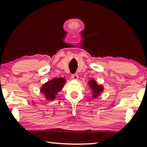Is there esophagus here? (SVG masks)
I'll return each instance as SVG.
<instances>
[{"instance_id":"34e87169","label":"esophagus","mask_w":147,"mask_h":147,"mask_svg":"<svg viewBox=\"0 0 147 147\" xmlns=\"http://www.w3.org/2000/svg\"><path fill=\"white\" fill-rule=\"evenodd\" d=\"M71 78H73L74 80H78L79 77H78L77 74H71Z\"/></svg>"}]
</instances>
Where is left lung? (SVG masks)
Returning <instances> with one entry per match:
<instances>
[{
    "instance_id": "1",
    "label": "left lung",
    "mask_w": 147,
    "mask_h": 147,
    "mask_svg": "<svg viewBox=\"0 0 147 147\" xmlns=\"http://www.w3.org/2000/svg\"><path fill=\"white\" fill-rule=\"evenodd\" d=\"M90 87L92 88V91H93V98H97L98 95L100 94V92H102L103 90V86L98 85V84L96 83V81H94V80H90L89 82Z\"/></svg>"
}]
</instances>
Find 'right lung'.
Instances as JSON below:
<instances>
[{
    "instance_id": "add662e5",
    "label": "right lung",
    "mask_w": 147,
    "mask_h": 147,
    "mask_svg": "<svg viewBox=\"0 0 147 147\" xmlns=\"http://www.w3.org/2000/svg\"><path fill=\"white\" fill-rule=\"evenodd\" d=\"M65 83V80L63 78H55L47 82L41 87V92L45 98L48 100H53L55 98V96L63 87Z\"/></svg>"
}]
</instances>
